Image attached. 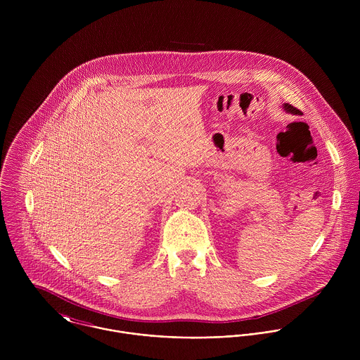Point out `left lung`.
Instances as JSON below:
<instances>
[{"label":"left lung","instance_id":"obj_1","mask_svg":"<svg viewBox=\"0 0 360 360\" xmlns=\"http://www.w3.org/2000/svg\"><path fill=\"white\" fill-rule=\"evenodd\" d=\"M283 106H284V109H285L287 112H290V113H294V115H298V113H300V109L294 108V106L290 105V103H284Z\"/></svg>","mask_w":360,"mask_h":360}]
</instances>
